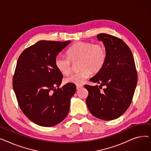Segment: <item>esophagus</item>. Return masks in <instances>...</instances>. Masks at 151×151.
I'll use <instances>...</instances> for the list:
<instances>
[{
  "label": "esophagus",
  "instance_id": "1",
  "mask_svg": "<svg viewBox=\"0 0 151 151\" xmlns=\"http://www.w3.org/2000/svg\"><path fill=\"white\" fill-rule=\"evenodd\" d=\"M83 88V85H76V89L77 90H79V89H80L81 88Z\"/></svg>",
  "mask_w": 151,
  "mask_h": 151
}]
</instances>
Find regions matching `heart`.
Returning <instances> with one entry per match:
<instances>
[{
	"label": "heart",
	"mask_w": 151,
	"mask_h": 151,
	"mask_svg": "<svg viewBox=\"0 0 151 151\" xmlns=\"http://www.w3.org/2000/svg\"><path fill=\"white\" fill-rule=\"evenodd\" d=\"M67 58L56 56L54 65L59 72L64 75L71 71V63L78 60V67L80 70L65 78V83L80 85L91 73L96 74L104 68L107 59L105 46L100 43L78 42L71 45L66 52Z\"/></svg>",
	"instance_id": "1"
}]
</instances>
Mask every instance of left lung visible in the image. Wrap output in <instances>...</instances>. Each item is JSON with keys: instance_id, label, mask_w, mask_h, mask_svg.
Listing matches in <instances>:
<instances>
[{"instance_id": "obj_1", "label": "left lung", "mask_w": 151, "mask_h": 151, "mask_svg": "<svg viewBox=\"0 0 151 151\" xmlns=\"http://www.w3.org/2000/svg\"><path fill=\"white\" fill-rule=\"evenodd\" d=\"M97 37L106 47L107 59L102 70L90 79L101 85H84L89 92L86 104L95 117L111 121L130 106L137 84V71L132 51L121 38L107 34ZM104 85L106 88L101 91Z\"/></svg>"}]
</instances>
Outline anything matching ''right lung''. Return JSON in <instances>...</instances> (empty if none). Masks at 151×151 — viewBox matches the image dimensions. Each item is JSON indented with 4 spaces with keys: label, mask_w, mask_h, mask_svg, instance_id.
<instances>
[{
    "label": "right lung",
    "mask_w": 151,
    "mask_h": 151,
    "mask_svg": "<svg viewBox=\"0 0 151 151\" xmlns=\"http://www.w3.org/2000/svg\"><path fill=\"white\" fill-rule=\"evenodd\" d=\"M70 43L41 40L20 54L13 77V88L22 113L34 123L52 127L67 116L74 84L60 88L62 74L54 59Z\"/></svg>",
    "instance_id": "obj_1"
}]
</instances>
